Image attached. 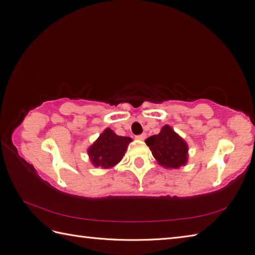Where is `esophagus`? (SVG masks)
Listing matches in <instances>:
<instances>
[{
    "mask_svg": "<svg viewBox=\"0 0 255 255\" xmlns=\"http://www.w3.org/2000/svg\"><path fill=\"white\" fill-rule=\"evenodd\" d=\"M146 137V135L144 133L140 134V135H136V139H139V140H143L144 138Z\"/></svg>",
    "mask_w": 255,
    "mask_h": 255,
    "instance_id": "obj_1",
    "label": "esophagus"
}]
</instances>
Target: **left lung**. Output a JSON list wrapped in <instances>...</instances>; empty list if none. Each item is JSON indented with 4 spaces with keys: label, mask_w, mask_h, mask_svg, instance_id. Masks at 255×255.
Wrapping results in <instances>:
<instances>
[{
    "label": "left lung",
    "mask_w": 255,
    "mask_h": 255,
    "mask_svg": "<svg viewBox=\"0 0 255 255\" xmlns=\"http://www.w3.org/2000/svg\"><path fill=\"white\" fill-rule=\"evenodd\" d=\"M145 143L161 166L179 168L186 164L187 144L169 126L161 128L159 134L146 138Z\"/></svg>",
    "instance_id": "1"
}]
</instances>
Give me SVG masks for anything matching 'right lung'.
<instances>
[{
  "mask_svg": "<svg viewBox=\"0 0 255 255\" xmlns=\"http://www.w3.org/2000/svg\"><path fill=\"white\" fill-rule=\"evenodd\" d=\"M130 141L132 138L118 136L111 128H106L88 150L92 164L102 168H109L118 164Z\"/></svg>",
  "mask_w": 255,
  "mask_h": 255,
  "instance_id": "1",
  "label": "right lung"
}]
</instances>
